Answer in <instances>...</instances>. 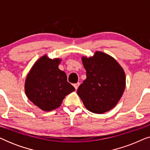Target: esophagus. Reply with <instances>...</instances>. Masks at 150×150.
I'll return each instance as SVG.
<instances>
[{
    "instance_id": "1",
    "label": "esophagus",
    "mask_w": 150,
    "mask_h": 150,
    "mask_svg": "<svg viewBox=\"0 0 150 150\" xmlns=\"http://www.w3.org/2000/svg\"><path fill=\"white\" fill-rule=\"evenodd\" d=\"M79 85H80V83H76V84H74V86L76 90L78 89V88H79Z\"/></svg>"
}]
</instances>
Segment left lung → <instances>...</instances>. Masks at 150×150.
<instances>
[{"instance_id":"left-lung-1","label":"left lung","mask_w":150,"mask_h":150,"mask_svg":"<svg viewBox=\"0 0 150 150\" xmlns=\"http://www.w3.org/2000/svg\"><path fill=\"white\" fill-rule=\"evenodd\" d=\"M87 79L77 93L86 108L96 114L111 110L122 98L126 87L124 69L113 57L101 51L93 57H82Z\"/></svg>"}]
</instances>
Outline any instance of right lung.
<instances>
[{
    "label": "right lung",
    "mask_w": 150,
    "mask_h": 150,
    "mask_svg": "<svg viewBox=\"0 0 150 150\" xmlns=\"http://www.w3.org/2000/svg\"><path fill=\"white\" fill-rule=\"evenodd\" d=\"M59 58L40 57L28 73L24 84L27 98L44 111H51L61 106L63 100L75 91L67 81V75L59 69Z\"/></svg>",
    "instance_id": "add662e5"
}]
</instances>
